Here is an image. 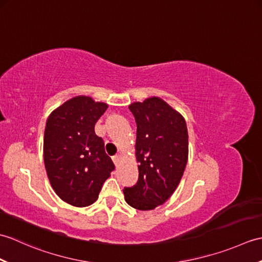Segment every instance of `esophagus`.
I'll use <instances>...</instances> for the list:
<instances>
[{"label":"esophagus","instance_id":"34e87169","mask_svg":"<svg viewBox=\"0 0 262 262\" xmlns=\"http://www.w3.org/2000/svg\"><path fill=\"white\" fill-rule=\"evenodd\" d=\"M120 154H117V155H115V157L113 158V161H114V163L116 164V165H118V163H119V161H120Z\"/></svg>","mask_w":262,"mask_h":262}]
</instances>
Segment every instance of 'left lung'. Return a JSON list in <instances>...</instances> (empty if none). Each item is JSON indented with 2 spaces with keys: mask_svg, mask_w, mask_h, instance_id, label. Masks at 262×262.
<instances>
[{
  "mask_svg": "<svg viewBox=\"0 0 262 262\" xmlns=\"http://www.w3.org/2000/svg\"><path fill=\"white\" fill-rule=\"evenodd\" d=\"M137 132L135 157L138 181L125 188V200L133 208L152 210L163 205L185 172L188 162V129L183 116L159 97L133 102Z\"/></svg>",
  "mask_w": 262,
  "mask_h": 262,
  "instance_id": "8db88e82",
  "label": "left lung"
}]
</instances>
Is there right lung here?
<instances>
[{
    "mask_svg": "<svg viewBox=\"0 0 262 262\" xmlns=\"http://www.w3.org/2000/svg\"><path fill=\"white\" fill-rule=\"evenodd\" d=\"M108 104L91 97L69 99L49 115L43 135V162L57 196L75 207L99 197L115 164L104 151L94 125Z\"/></svg>",
    "mask_w": 262,
    "mask_h": 262,
    "instance_id": "right-lung-1",
    "label": "right lung"
}]
</instances>
